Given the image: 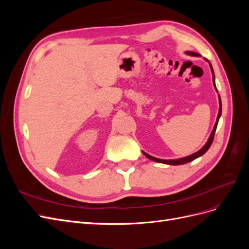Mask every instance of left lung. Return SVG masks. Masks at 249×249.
Listing matches in <instances>:
<instances>
[{
	"instance_id": "1",
	"label": "left lung",
	"mask_w": 249,
	"mask_h": 249,
	"mask_svg": "<svg viewBox=\"0 0 249 249\" xmlns=\"http://www.w3.org/2000/svg\"><path fill=\"white\" fill-rule=\"evenodd\" d=\"M186 53H187L188 55H190V56H195V57L200 56L199 54H197V53H194V52H189V51H188V52H186ZM207 61H208V60H207ZM208 62H209L210 67H211V71H212V74H213V84H214V87L216 88L213 67H212V65H211L210 61H208ZM216 90H217V89H216ZM221 110H222V108H221V100H220V96H219V111H218V115H217V119H216V123H215V125H214V129H213L212 133H211L210 138H209V140L207 141L206 144L203 145L202 148H200L197 153H194V154H192V155H190V156H188V157H184V158H180V159H176V160H163V159H158V158L149 156L148 154H146V153H144V152H143V155H144L146 158H148V159H150L152 161H155V162H158V163L168 164V165H182V164H185V163H188V162H191V161H193V160H195V159H197L198 157L202 156L203 154H206L207 150L210 148L211 144H212V142H213V140H214V135H215V132H216V127H217V124H218V120H219V118H220V116H221Z\"/></svg>"
}]
</instances>
